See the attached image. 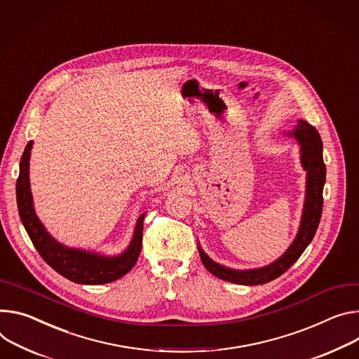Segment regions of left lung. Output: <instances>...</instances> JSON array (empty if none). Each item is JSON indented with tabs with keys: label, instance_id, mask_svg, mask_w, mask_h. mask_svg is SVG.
<instances>
[{
	"label": "left lung",
	"instance_id": "1",
	"mask_svg": "<svg viewBox=\"0 0 359 359\" xmlns=\"http://www.w3.org/2000/svg\"><path fill=\"white\" fill-rule=\"evenodd\" d=\"M289 136L295 137L299 144L301 151V165L306 172V189H305V202L301 216V223L298 233L290 243V246L285 250V253L273 260L272 264L255 268V269H232L224 265H220L210 259L201 243H198L199 255L205 268L219 279L239 283V285H262L268 283L282 273H285L293 264L297 262L308 245L312 242L315 232L322 215L323 206V184L327 169H325L323 156H322V140L318 130L311 126L305 120H298L295 128L287 133Z\"/></svg>",
	"mask_w": 359,
	"mask_h": 359
}]
</instances>
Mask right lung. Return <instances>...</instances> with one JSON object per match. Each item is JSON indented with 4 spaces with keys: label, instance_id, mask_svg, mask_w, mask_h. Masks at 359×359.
<instances>
[{
    "label": "right lung",
    "instance_id": "1",
    "mask_svg": "<svg viewBox=\"0 0 359 359\" xmlns=\"http://www.w3.org/2000/svg\"><path fill=\"white\" fill-rule=\"evenodd\" d=\"M32 142L24 149L17 179V206L25 231L46 262L61 276L81 285H102L120 279L132 269L142 252L143 223L146 212L142 213L135 226L133 238L124 252L118 255H103L99 252L69 248L57 242L36 215L29 187V156Z\"/></svg>",
    "mask_w": 359,
    "mask_h": 359
}]
</instances>
